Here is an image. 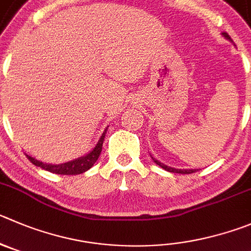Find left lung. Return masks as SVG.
<instances>
[{
    "label": "left lung",
    "instance_id": "8db88e82",
    "mask_svg": "<svg viewBox=\"0 0 251 251\" xmlns=\"http://www.w3.org/2000/svg\"><path fill=\"white\" fill-rule=\"evenodd\" d=\"M222 36H223L224 38H226V39H228V41L233 42V41H231L230 37H229V34H228V33H226V32H223V33H222ZM151 157H152V156H151ZM152 160H153V162L157 163V165L160 166V167H162L163 170L168 171V172H173V173H183V175H189V173H193V172H196V171H197V170H178V168H173V167H170V166L163 165L162 162H160V161L156 160V158H153V157H152Z\"/></svg>",
    "mask_w": 251,
    "mask_h": 251
}]
</instances>
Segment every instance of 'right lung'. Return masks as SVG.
<instances>
[{"mask_svg": "<svg viewBox=\"0 0 251 251\" xmlns=\"http://www.w3.org/2000/svg\"><path fill=\"white\" fill-rule=\"evenodd\" d=\"M107 127L105 128L102 135L100 136L99 141L95 145L93 150H91L89 153H86L85 156H81V157L75 158V160L68 161V162L59 163V165H53V163H47L42 162V161L37 160V158L32 157L29 154L25 153V156L28 157V160L33 163L34 166H38V167L43 168V170L49 171L51 173H55V175H80V173L86 172L89 168H91L94 166V163L97 162V160L99 158L100 153H101L102 150V142H104L105 139V133H106Z\"/></svg>", "mask_w": 251, "mask_h": 251, "instance_id": "add662e5", "label": "right lung"}]
</instances>
